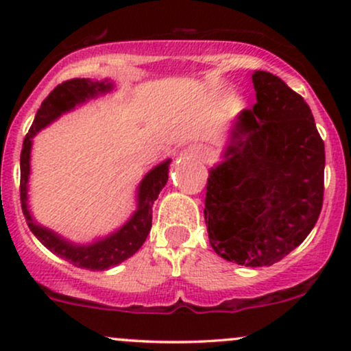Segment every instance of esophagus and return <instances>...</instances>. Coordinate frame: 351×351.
Instances as JSON below:
<instances>
[{
    "label": "esophagus",
    "instance_id": "34e87169",
    "mask_svg": "<svg viewBox=\"0 0 351 351\" xmlns=\"http://www.w3.org/2000/svg\"><path fill=\"white\" fill-rule=\"evenodd\" d=\"M184 155L193 156V158H198L201 162H208L211 153H209V148L206 145H201V143H193L184 150Z\"/></svg>",
    "mask_w": 351,
    "mask_h": 351
}]
</instances>
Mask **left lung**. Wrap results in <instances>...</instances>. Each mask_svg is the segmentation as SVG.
Masks as SVG:
<instances>
[{
    "label": "left lung",
    "instance_id": "8db88e82",
    "mask_svg": "<svg viewBox=\"0 0 351 351\" xmlns=\"http://www.w3.org/2000/svg\"><path fill=\"white\" fill-rule=\"evenodd\" d=\"M256 104L229 128L209 168L204 221L217 256L272 265L304 243L324 201L325 147L310 107L284 80L252 74Z\"/></svg>",
    "mask_w": 351,
    "mask_h": 351
}]
</instances>
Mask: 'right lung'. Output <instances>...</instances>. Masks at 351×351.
I'll use <instances>...</instances> for the list:
<instances>
[{
    "instance_id": "right-lung-1",
    "label": "right lung",
    "mask_w": 351,
    "mask_h": 351,
    "mask_svg": "<svg viewBox=\"0 0 351 351\" xmlns=\"http://www.w3.org/2000/svg\"><path fill=\"white\" fill-rule=\"evenodd\" d=\"M115 82L110 79H72L60 84L39 107L29 134L24 138L21 150V208L31 232L52 254L62 257L75 267L88 269V271H107V269L115 267L142 247L152 229L153 203L167 184L171 160H163L162 163L155 165L150 171L145 173L135 189V211L122 226L106 236L95 237L88 243H75L69 237L56 232L54 229L43 226L34 219L33 211L29 209L31 152H33L34 136L39 132L49 127L52 122H56L67 112L75 110V107L110 94L115 90Z\"/></svg>"
}]
</instances>
